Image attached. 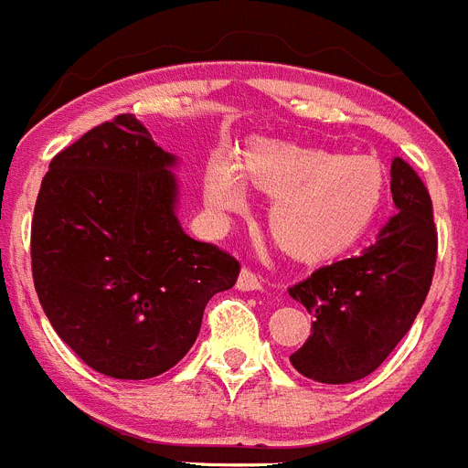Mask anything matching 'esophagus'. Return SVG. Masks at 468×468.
I'll return each instance as SVG.
<instances>
[{
	"mask_svg": "<svg viewBox=\"0 0 468 468\" xmlns=\"http://www.w3.org/2000/svg\"><path fill=\"white\" fill-rule=\"evenodd\" d=\"M237 289L239 291H261L262 289V277L261 274L250 272L249 267H243L241 274L237 279Z\"/></svg>",
	"mask_w": 468,
	"mask_h": 468,
	"instance_id": "obj_1",
	"label": "esophagus"
}]
</instances>
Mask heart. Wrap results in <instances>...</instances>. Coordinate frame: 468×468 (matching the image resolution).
<instances>
[{
  "mask_svg": "<svg viewBox=\"0 0 468 468\" xmlns=\"http://www.w3.org/2000/svg\"><path fill=\"white\" fill-rule=\"evenodd\" d=\"M246 179L274 196L270 227L298 258H326L348 249L369 229L386 196V173L371 155H336L277 139H250L241 163L227 151L210 155L207 207L218 218L241 210Z\"/></svg>",
  "mask_w": 468,
  "mask_h": 468,
  "instance_id": "b5f03b06",
  "label": "heart"
}]
</instances>
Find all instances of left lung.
<instances>
[{
  "mask_svg": "<svg viewBox=\"0 0 468 468\" xmlns=\"http://www.w3.org/2000/svg\"><path fill=\"white\" fill-rule=\"evenodd\" d=\"M390 194L398 213L359 255L314 270L291 286L314 314L313 334L291 365L319 383L369 377L393 353L431 289L438 253L433 203L410 163L393 158Z\"/></svg>",
  "mask_w": 468,
  "mask_h": 468,
  "instance_id": "obj_1",
  "label": "left lung"
}]
</instances>
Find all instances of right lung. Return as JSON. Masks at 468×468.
<instances>
[{"label": "right lung", "mask_w": 468, "mask_h": 468, "mask_svg": "<svg viewBox=\"0 0 468 468\" xmlns=\"http://www.w3.org/2000/svg\"><path fill=\"white\" fill-rule=\"evenodd\" d=\"M175 155L132 113L56 154L35 203V291L54 331L99 374L158 377L189 353L239 261L185 234Z\"/></svg>", "instance_id": "add662e5"}]
</instances>
